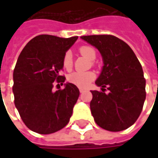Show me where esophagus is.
<instances>
[{"mask_svg": "<svg viewBox=\"0 0 158 158\" xmlns=\"http://www.w3.org/2000/svg\"><path fill=\"white\" fill-rule=\"evenodd\" d=\"M79 91H80V93H84V92H85V89H79Z\"/></svg>", "mask_w": 158, "mask_h": 158, "instance_id": "obj_1", "label": "esophagus"}]
</instances>
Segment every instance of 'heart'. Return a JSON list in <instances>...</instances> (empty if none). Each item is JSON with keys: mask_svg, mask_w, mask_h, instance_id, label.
<instances>
[{"mask_svg": "<svg viewBox=\"0 0 158 158\" xmlns=\"http://www.w3.org/2000/svg\"><path fill=\"white\" fill-rule=\"evenodd\" d=\"M79 53L84 56L93 61L96 56V51L89 45H83L79 49ZM62 67L70 71L73 68L72 54L70 52H67L62 57ZM96 79V74L93 72H73L68 76L69 83L75 85L80 88H85Z\"/></svg>", "mask_w": 158, "mask_h": 158, "instance_id": "heart-1", "label": "heart"}]
</instances>
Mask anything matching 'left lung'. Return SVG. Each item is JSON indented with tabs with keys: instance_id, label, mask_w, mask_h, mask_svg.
I'll list each match as a JSON object with an SVG mask.
<instances>
[{
	"instance_id": "obj_1",
	"label": "left lung",
	"mask_w": 158,
	"mask_h": 158,
	"mask_svg": "<svg viewBox=\"0 0 158 158\" xmlns=\"http://www.w3.org/2000/svg\"><path fill=\"white\" fill-rule=\"evenodd\" d=\"M102 56V72L96 81L102 91L91 90L90 110L101 128L118 132L134 124L146 99V79L132 49L111 35L81 36ZM105 88L110 90L105 93Z\"/></svg>"
}]
</instances>
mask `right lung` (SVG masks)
<instances>
[{"mask_svg": "<svg viewBox=\"0 0 158 158\" xmlns=\"http://www.w3.org/2000/svg\"><path fill=\"white\" fill-rule=\"evenodd\" d=\"M78 36L60 38L40 35L33 38L20 53L13 71L14 103L23 122L34 132L48 135L64 128L79 96L78 87L65 84L62 57Z\"/></svg>", "mask_w": 158, "mask_h": 158, "instance_id": "obj_1", "label": "right lung"}]
</instances>
